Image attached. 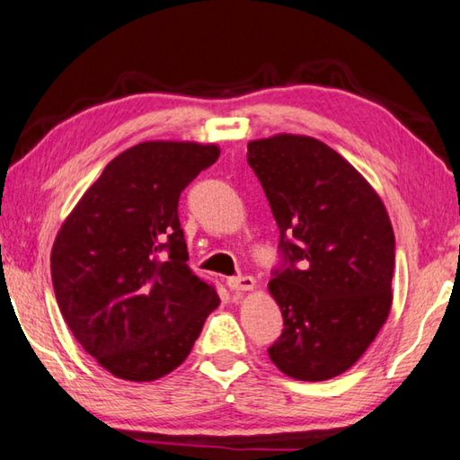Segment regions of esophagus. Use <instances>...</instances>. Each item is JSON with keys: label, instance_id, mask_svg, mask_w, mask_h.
<instances>
[{"label": "esophagus", "instance_id": "obj_1", "mask_svg": "<svg viewBox=\"0 0 460 460\" xmlns=\"http://www.w3.org/2000/svg\"><path fill=\"white\" fill-rule=\"evenodd\" d=\"M227 287L231 291L243 293V291H251L255 287V279L249 275H239V277H229L227 279Z\"/></svg>", "mask_w": 460, "mask_h": 460}]
</instances>
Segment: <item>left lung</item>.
Here are the masks:
<instances>
[{"label":"left lung","instance_id":"left-lung-1","mask_svg":"<svg viewBox=\"0 0 460 460\" xmlns=\"http://www.w3.org/2000/svg\"><path fill=\"white\" fill-rule=\"evenodd\" d=\"M247 164L279 227L281 265L269 293L285 329L269 357L296 381L332 379L361 358L389 317V215L349 161L307 135L251 141Z\"/></svg>","mask_w":460,"mask_h":460}]
</instances>
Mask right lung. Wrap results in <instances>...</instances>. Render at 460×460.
<instances>
[{
  "label": "right lung",
  "mask_w": 460,
  "mask_h": 460,
  "mask_svg": "<svg viewBox=\"0 0 460 460\" xmlns=\"http://www.w3.org/2000/svg\"><path fill=\"white\" fill-rule=\"evenodd\" d=\"M217 146L146 141L107 164L51 249L59 311L77 343L117 379L147 383L181 365L219 295L187 265L183 189Z\"/></svg>",
  "instance_id": "1"
}]
</instances>
